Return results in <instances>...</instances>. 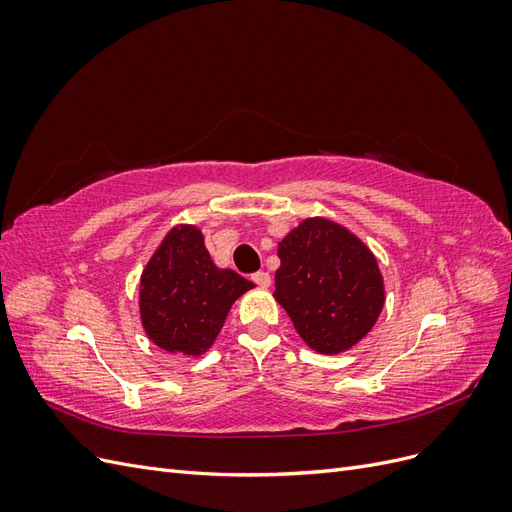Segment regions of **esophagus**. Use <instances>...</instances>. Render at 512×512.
I'll return each mask as SVG.
<instances>
[{"label":"esophagus","mask_w":512,"mask_h":512,"mask_svg":"<svg viewBox=\"0 0 512 512\" xmlns=\"http://www.w3.org/2000/svg\"><path fill=\"white\" fill-rule=\"evenodd\" d=\"M252 280H254V284H256V286H260V288H269V286H271V275H269L267 271H258V273H254V275H252Z\"/></svg>","instance_id":"34e87169"}]
</instances>
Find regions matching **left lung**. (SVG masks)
<instances>
[{"label":"left lung","mask_w":512,"mask_h":512,"mask_svg":"<svg viewBox=\"0 0 512 512\" xmlns=\"http://www.w3.org/2000/svg\"><path fill=\"white\" fill-rule=\"evenodd\" d=\"M273 297L303 342L342 354L374 329L386 301L374 252L329 218H303L277 247Z\"/></svg>","instance_id":"1"}]
</instances>
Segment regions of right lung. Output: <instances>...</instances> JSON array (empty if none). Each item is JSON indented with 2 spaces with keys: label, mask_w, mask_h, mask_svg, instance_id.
I'll return each mask as SVG.
<instances>
[{
  "label": "right lung",
  "mask_w": 512,
  "mask_h": 512,
  "mask_svg": "<svg viewBox=\"0 0 512 512\" xmlns=\"http://www.w3.org/2000/svg\"><path fill=\"white\" fill-rule=\"evenodd\" d=\"M252 288L239 273L215 265L196 224H177L141 273L138 316L158 348L200 356L218 339L232 303Z\"/></svg>",
  "instance_id": "obj_1"
}]
</instances>
